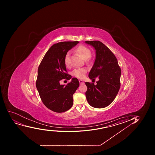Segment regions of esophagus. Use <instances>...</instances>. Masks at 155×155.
Masks as SVG:
<instances>
[{"instance_id": "obj_1", "label": "esophagus", "mask_w": 155, "mask_h": 155, "mask_svg": "<svg viewBox=\"0 0 155 155\" xmlns=\"http://www.w3.org/2000/svg\"><path fill=\"white\" fill-rule=\"evenodd\" d=\"M79 83H80V84H84V82L81 80H79Z\"/></svg>"}]
</instances>
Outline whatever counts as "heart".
Masks as SVG:
<instances>
[{
  "mask_svg": "<svg viewBox=\"0 0 155 155\" xmlns=\"http://www.w3.org/2000/svg\"><path fill=\"white\" fill-rule=\"evenodd\" d=\"M75 52L79 54L87 63H89L91 61V51L89 48L84 45H80L75 49ZM64 64L67 67L70 66V52H67L64 58ZM87 73L86 68H77L74 70L72 72L73 75L77 78L82 79L84 77Z\"/></svg>",
  "mask_w": 155,
  "mask_h": 155,
  "instance_id": "obj_1",
  "label": "heart"
}]
</instances>
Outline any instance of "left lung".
<instances>
[{
  "mask_svg": "<svg viewBox=\"0 0 155 155\" xmlns=\"http://www.w3.org/2000/svg\"><path fill=\"white\" fill-rule=\"evenodd\" d=\"M96 50V58L89 72V78L99 79L97 85L86 82L88 103L92 107L104 108L113 101L119 91L121 68L114 54L100 41H86Z\"/></svg>",
  "mask_w": 155,
  "mask_h": 155,
  "instance_id": "obj_1",
  "label": "left lung"
}]
</instances>
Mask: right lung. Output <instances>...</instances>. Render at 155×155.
Here are the masks:
<instances>
[{"label": "right lung", "instance_id": "1", "mask_svg": "<svg viewBox=\"0 0 155 155\" xmlns=\"http://www.w3.org/2000/svg\"><path fill=\"white\" fill-rule=\"evenodd\" d=\"M78 43L75 41L55 43L48 50L39 66L36 88L43 104L54 112H66L73 106V95L79 86L78 79L73 78L67 85H61L60 81L72 78L67 73L64 56Z\"/></svg>", "mask_w": 155, "mask_h": 155}]
</instances>
